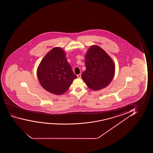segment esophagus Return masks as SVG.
I'll return each mask as SVG.
<instances>
[{"label": "esophagus", "instance_id": "1", "mask_svg": "<svg viewBox=\"0 0 153 153\" xmlns=\"http://www.w3.org/2000/svg\"><path fill=\"white\" fill-rule=\"evenodd\" d=\"M82 77V75H81V74H78L77 75V77L79 78H80Z\"/></svg>", "mask_w": 153, "mask_h": 153}]
</instances>
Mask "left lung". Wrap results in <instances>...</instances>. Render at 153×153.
Returning <instances> with one entry per match:
<instances>
[{
	"label": "left lung",
	"mask_w": 153,
	"mask_h": 153,
	"mask_svg": "<svg viewBox=\"0 0 153 153\" xmlns=\"http://www.w3.org/2000/svg\"><path fill=\"white\" fill-rule=\"evenodd\" d=\"M86 69L82 77L93 90H100L109 85L115 74V65L109 55L98 45H92L86 53Z\"/></svg>",
	"instance_id": "obj_1"
}]
</instances>
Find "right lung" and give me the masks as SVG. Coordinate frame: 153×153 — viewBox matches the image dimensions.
<instances>
[{
  "instance_id": "add662e5",
  "label": "right lung",
  "mask_w": 153,
  "mask_h": 153,
  "mask_svg": "<svg viewBox=\"0 0 153 153\" xmlns=\"http://www.w3.org/2000/svg\"><path fill=\"white\" fill-rule=\"evenodd\" d=\"M42 87L51 94L61 95L67 91L77 76L67 62L62 48L55 47L42 59L37 69Z\"/></svg>"
}]
</instances>
